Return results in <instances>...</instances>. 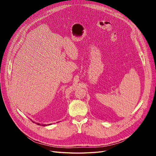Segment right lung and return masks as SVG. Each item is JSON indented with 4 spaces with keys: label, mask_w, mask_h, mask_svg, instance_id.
Listing matches in <instances>:
<instances>
[{
    "label": "right lung",
    "mask_w": 156,
    "mask_h": 156,
    "mask_svg": "<svg viewBox=\"0 0 156 156\" xmlns=\"http://www.w3.org/2000/svg\"><path fill=\"white\" fill-rule=\"evenodd\" d=\"M37 125H40V124H38V123H37ZM50 124H49V125H50ZM42 126H45V125H42Z\"/></svg>",
    "instance_id": "right-lung-1"
}]
</instances>
